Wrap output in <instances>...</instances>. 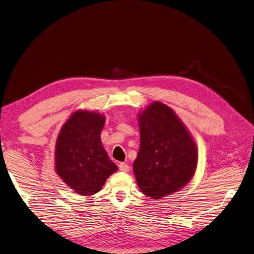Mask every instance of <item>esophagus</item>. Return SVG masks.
Returning a JSON list of instances; mask_svg holds the SVG:
<instances>
[{
  "label": "esophagus",
  "mask_w": 254,
  "mask_h": 254,
  "mask_svg": "<svg viewBox=\"0 0 254 254\" xmlns=\"http://www.w3.org/2000/svg\"><path fill=\"white\" fill-rule=\"evenodd\" d=\"M119 168H120V170L123 171V172H128V171H129V166H128L127 163H124V162L119 164Z\"/></svg>",
  "instance_id": "34e87169"
}]
</instances>
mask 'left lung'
<instances>
[{
    "mask_svg": "<svg viewBox=\"0 0 254 254\" xmlns=\"http://www.w3.org/2000/svg\"><path fill=\"white\" fill-rule=\"evenodd\" d=\"M141 145L132 168L141 191L154 199L178 191L191 179L197 149L174 111L153 102L140 115Z\"/></svg>",
    "mask_w": 254,
    "mask_h": 254,
    "instance_id": "obj_1",
    "label": "left lung"
}]
</instances>
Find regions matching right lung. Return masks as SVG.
I'll return each instance as SVG.
<instances>
[{
  "label": "right lung",
  "mask_w": 254,
  "mask_h": 254,
  "mask_svg": "<svg viewBox=\"0 0 254 254\" xmlns=\"http://www.w3.org/2000/svg\"><path fill=\"white\" fill-rule=\"evenodd\" d=\"M105 118L96 112L79 110L63 126L56 145V171L77 193L98 192L118 166L104 150L100 133Z\"/></svg>",
  "instance_id": "obj_1"
}]
</instances>
